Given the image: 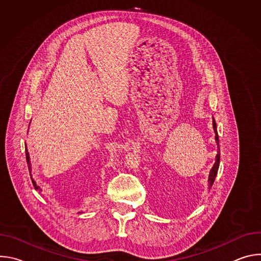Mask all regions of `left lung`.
I'll return each instance as SVG.
<instances>
[{
	"instance_id": "left-lung-1",
	"label": "left lung",
	"mask_w": 261,
	"mask_h": 261,
	"mask_svg": "<svg viewBox=\"0 0 261 261\" xmlns=\"http://www.w3.org/2000/svg\"><path fill=\"white\" fill-rule=\"evenodd\" d=\"M213 128H214V131H215V140H216V143H217V146H218V151H217V155H216V161H215V164L214 166L212 167L211 171H210V174H208V179H207V184H208V188L211 189L212 186L215 181V178H216V175L218 173V169H219V165H220V148H219V138H218V132H217V125H216V122H215V119L213 118Z\"/></svg>"
}]
</instances>
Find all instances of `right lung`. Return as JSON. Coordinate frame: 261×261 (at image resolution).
<instances>
[{
    "label": "right lung",
    "mask_w": 261,
    "mask_h": 261,
    "mask_svg": "<svg viewBox=\"0 0 261 261\" xmlns=\"http://www.w3.org/2000/svg\"><path fill=\"white\" fill-rule=\"evenodd\" d=\"M25 144V143H24ZM25 158H27V162H28V167H29V170H30V174H31V178H32V181H33V185H34V187H35V189L36 190H39V191H41L40 190V187L38 185H37V182L35 181V179L32 177V165H31V161H30V154H29V151H28V148H27V144H25ZM81 213H83V212H80L79 214H81Z\"/></svg>",
    "instance_id": "add662e5"
}]
</instances>
